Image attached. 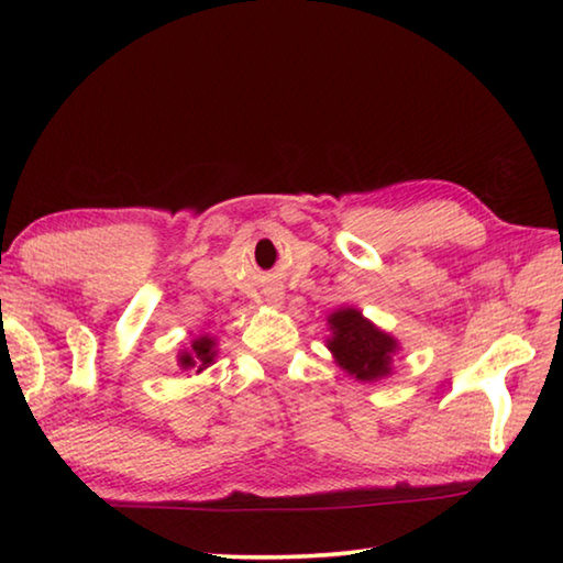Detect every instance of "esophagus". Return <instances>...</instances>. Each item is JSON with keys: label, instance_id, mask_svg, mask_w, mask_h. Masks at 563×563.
Here are the masks:
<instances>
[{"label": "esophagus", "instance_id": "obj_1", "mask_svg": "<svg viewBox=\"0 0 563 563\" xmlns=\"http://www.w3.org/2000/svg\"><path fill=\"white\" fill-rule=\"evenodd\" d=\"M278 300H283V295H275V298H273V302H278Z\"/></svg>", "mask_w": 563, "mask_h": 563}]
</instances>
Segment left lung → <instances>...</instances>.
I'll return each instance as SVG.
<instances>
[{
	"label": "left lung",
	"instance_id": "8db88e82",
	"mask_svg": "<svg viewBox=\"0 0 563 563\" xmlns=\"http://www.w3.org/2000/svg\"><path fill=\"white\" fill-rule=\"evenodd\" d=\"M330 330L328 347L342 369L357 379H379L389 373V357L397 350V342L362 318L360 310L332 312Z\"/></svg>",
	"mask_w": 563,
	"mask_h": 563
}]
</instances>
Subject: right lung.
<instances>
[{
  "label": "right lung",
  "instance_id": "1",
  "mask_svg": "<svg viewBox=\"0 0 563 563\" xmlns=\"http://www.w3.org/2000/svg\"><path fill=\"white\" fill-rule=\"evenodd\" d=\"M213 345H216V342H213L211 338H201V340H196L194 345H190V350H188V352H180V357H178L180 367H184V369L198 367V373H201V369L211 365L213 357H216V350H213Z\"/></svg>",
  "mask_w": 563,
  "mask_h": 563
}]
</instances>
